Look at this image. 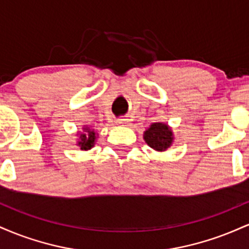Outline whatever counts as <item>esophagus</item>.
<instances>
[{
	"label": "esophagus",
	"instance_id": "1",
	"mask_svg": "<svg viewBox=\"0 0 249 249\" xmlns=\"http://www.w3.org/2000/svg\"><path fill=\"white\" fill-rule=\"evenodd\" d=\"M117 124H119V125H126V124H128V121H127V119H122V118H119V119H117Z\"/></svg>",
	"mask_w": 249,
	"mask_h": 249
}]
</instances>
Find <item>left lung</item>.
I'll use <instances>...</instances> for the list:
<instances>
[{
  "instance_id": "1",
  "label": "left lung",
  "mask_w": 249,
  "mask_h": 249,
  "mask_svg": "<svg viewBox=\"0 0 249 249\" xmlns=\"http://www.w3.org/2000/svg\"><path fill=\"white\" fill-rule=\"evenodd\" d=\"M144 139L150 147L157 151H165L171 146L173 141L172 131L166 124L154 123L144 133Z\"/></svg>"
}]
</instances>
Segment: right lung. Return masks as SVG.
Masks as SVG:
<instances>
[{
	"mask_svg": "<svg viewBox=\"0 0 249 249\" xmlns=\"http://www.w3.org/2000/svg\"><path fill=\"white\" fill-rule=\"evenodd\" d=\"M85 133H82L81 137H79L78 145L81 146V150H90L91 147L93 146L96 141V133L93 130H90V128H84Z\"/></svg>",
	"mask_w": 249,
	"mask_h": 249,
	"instance_id": "obj_1",
	"label": "right lung"
}]
</instances>
